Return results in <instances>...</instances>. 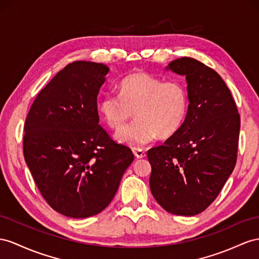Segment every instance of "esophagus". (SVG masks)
<instances>
[{"instance_id":"34e87169","label":"esophagus","mask_w":259,"mask_h":259,"mask_svg":"<svg viewBox=\"0 0 259 259\" xmlns=\"http://www.w3.org/2000/svg\"><path fill=\"white\" fill-rule=\"evenodd\" d=\"M132 152H134V154L137 158H143L145 157V155H147L145 154V152L141 149H132Z\"/></svg>"}]
</instances>
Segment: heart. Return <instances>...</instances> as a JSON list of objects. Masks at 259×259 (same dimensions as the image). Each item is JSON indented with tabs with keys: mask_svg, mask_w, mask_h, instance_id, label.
<instances>
[{
	"mask_svg": "<svg viewBox=\"0 0 259 259\" xmlns=\"http://www.w3.org/2000/svg\"><path fill=\"white\" fill-rule=\"evenodd\" d=\"M187 109V92L181 82L164 81L144 72L123 78L119 95L107 93L99 102V112L112 129L121 128L135 111L136 120L116 134L119 142L131 147H142L158 135H174L182 127Z\"/></svg>",
	"mask_w": 259,
	"mask_h": 259,
	"instance_id": "obj_1",
	"label": "heart"
}]
</instances>
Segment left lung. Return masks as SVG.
<instances>
[{
    "label": "left lung",
    "mask_w": 259,
    "mask_h": 259,
    "mask_svg": "<svg viewBox=\"0 0 259 259\" xmlns=\"http://www.w3.org/2000/svg\"><path fill=\"white\" fill-rule=\"evenodd\" d=\"M166 70L186 76L188 110L175 134L148 151L151 193L163 209L196 215L220 194L236 164L240 115L222 77L193 58Z\"/></svg>",
    "instance_id": "1"
}]
</instances>
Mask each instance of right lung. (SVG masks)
I'll return each instance as SVG.
<instances>
[{
    "label": "right lung",
    "mask_w": 259,
    "mask_h": 259,
    "mask_svg": "<svg viewBox=\"0 0 259 259\" xmlns=\"http://www.w3.org/2000/svg\"><path fill=\"white\" fill-rule=\"evenodd\" d=\"M109 68L75 61L40 91L24 127V157L50 207L81 219L102 212L134 162L99 125L97 95Z\"/></svg>",
    "instance_id": "add662e5"
}]
</instances>
